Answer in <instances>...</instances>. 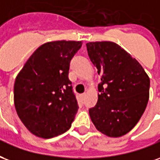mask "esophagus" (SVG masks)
I'll use <instances>...</instances> for the list:
<instances>
[{
	"label": "esophagus",
	"mask_w": 160,
	"mask_h": 160,
	"mask_svg": "<svg viewBox=\"0 0 160 160\" xmlns=\"http://www.w3.org/2000/svg\"><path fill=\"white\" fill-rule=\"evenodd\" d=\"M86 97V93H83V94H80V98H81L82 101H83Z\"/></svg>",
	"instance_id": "esophagus-1"
}]
</instances>
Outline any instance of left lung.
I'll return each mask as SVG.
<instances>
[{
  "mask_svg": "<svg viewBox=\"0 0 160 160\" xmlns=\"http://www.w3.org/2000/svg\"><path fill=\"white\" fill-rule=\"evenodd\" d=\"M89 59L101 77L95 107L89 116L106 136L119 137L138 123L149 99L150 79L135 58L112 42L86 44Z\"/></svg>",
  "mask_w": 160,
  "mask_h": 160,
  "instance_id": "left-lung-1",
  "label": "left lung"
}]
</instances>
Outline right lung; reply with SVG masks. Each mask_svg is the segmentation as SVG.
I'll return each instance as SVG.
<instances>
[{
  "instance_id": "1",
  "label": "right lung",
  "mask_w": 160,
  "mask_h": 160,
  "mask_svg": "<svg viewBox=\"0 0 160 160\" xmlns=\"http://www.w3.org/2000/svg\"><path fill=\"white\" fill-rule=\"evenodd\" d=\"M82 41H53L41 45L16 77L13 100L22 123L48 139L70 129L78 109L68 78L70 61Z\"/></svg>"
}]
</instances>
